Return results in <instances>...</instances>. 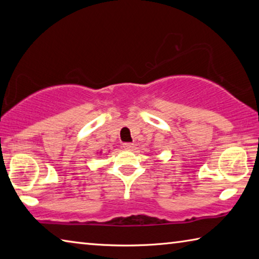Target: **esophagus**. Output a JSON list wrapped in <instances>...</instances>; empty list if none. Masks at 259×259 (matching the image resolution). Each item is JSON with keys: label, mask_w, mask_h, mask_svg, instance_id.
I'll list each match as a JSON object with an SVG mask.
<instances>
[{"label": "esophagus", "mask_w": 259, "mask_h": 259, "mask_svg": "<svg viewBox=\"0 0 259 259\" xmlns=\"http://www.w3.org/2000/svg\"><path fill=\"white\" fill-rule=\"evenodd\" d=\"M134 147H135V145L133 143H124L123 144V148L126 151H133Z\"/></svg>", "instance_id": "1"}]
</instances>
